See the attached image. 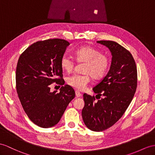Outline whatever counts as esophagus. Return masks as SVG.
Masks as SVG:
<instances>
[{
	"instance_id": "obj_1",
	"label": "esophagus",
	"mask_w": 155,
	"mask_h": 155,
	"mask_svg": "<svg viewBox=\"0 0 155 155\" xmlns=\"http://www.w3.org/2000/svg\"><path fill=\"white\" fill-rule=\"evenodd\" d=\"M75 96L77 97H80L81 96V93L79 91H75Z\"/></svg>"
}]
</instances>
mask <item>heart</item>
Instances as JSON below:
<instances>
[{
  "instance_id": "b5f03b06",
  "label": "heart",
  "mask_w": 155,
  "mask_h": 155,
  "mask_svg": "<svg viewBox=\"0 0 155 155\" xmlns=\"http://www.w3.org/2000/svg\"><path fill=\"white\" fill-rule=\"evenodd\" d=\"M75 60L79 63H84L83 74H74L67 78L66 82L70 86L79 90H84L91 81L103 78L108 69L110 60L108 56L89 45H84L75 49L74 52ZM62 69L68 73L74 70L75 62L69 56L64 55L60 61Z\"/></svg>"
}]
</instances>
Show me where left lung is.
Returning <instances> with one entry per match:
<instances>
[{"instance_id": "8db88e82", "label": "left lung", "mask_w": 155, "mask_h": 155, "mask_svg": "<svg viewBox=\"0 0 155 155\" xmlns=\"http://www.w3.org/2000/svg\"><path fill=\"white\" fill-rule=\"evenodd\" d=\"M97 42L111 52V66L103 80L93 88L97 94L95 97L84 94L85 106L81 115L89 130L102 131L118 122L129 107L137 88V71L129 51L112 41ZM97 95L100 99L96 101Z\"/></svg>"}]
</instances>
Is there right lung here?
Segmentation results:
<instances>
[{
	"label": "right lung",
	"instance_id": "obj_1",
	"mask_svg": "<svg viewBox=\"0 0 155 155\" xmlns=\"http://www.w3.org/2000/svg\"><path fill=\"white\" fill-rule=\"evenodd\" d=\"M70 45L64 39L37 41L22 52L18 59L16 84L25 112L37 126L43 128L57 124L68 105L75 97L74 89L64 84L60 64ZM53 82L62 85L59 93L51 92Z\"/></svg>",
	"mask_w": 155,
	"mask_h": 155
}]
</instances>
